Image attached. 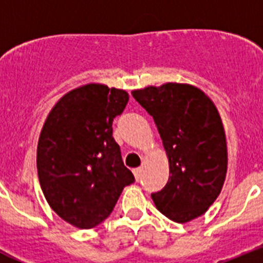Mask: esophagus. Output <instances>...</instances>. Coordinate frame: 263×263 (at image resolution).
Segmentation results:
<instances>
[{
    "mask_svg": "<svg viewBox=\"0 0 263 263\" xmlns=\"http://www.w3.org/2000/svg\"><path fill=\"white\" fill-rule=\"evenodd\" d=\"M133 174L134 176H136L137 180H138V179L141 178V175H142V167H137V168H134Z\"/></svg>",
    "mask_w": 263,
    "mask_h": 263,
    "instance_id": "34e87169",
    "label": "esophagus"
}]
</instances>
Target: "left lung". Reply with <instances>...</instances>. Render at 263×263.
Instances as JSON below:
<instances>
[{
    "instance_id": "1",
    "label": "left lung",
    "mask_w": 263,
    "mask_h": 263,
    "mask_svg": "<svg viewBox=\"0 0 263 263\" xmlns=\"http://www.w3.org/2000/svg\"><path fill=\"white\" fill-rule=\"evenodd\" d=\"M132 95L154 118L168 158V182L152 195L157 208L180 224L204 215L228 171L227 136L216 105L203 90L183 83L150 85Z\"/></svg>"
}]
</instances>
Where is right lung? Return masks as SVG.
I'll list each match as a JSON object with an SVG mask.
<instances>
[{
	"label": "right lung",
	"instance_id": "obj_1",
	"mask_svg": "<svg viewBox=\"0 0 263 263\" xmlns=\"http://www.w3.org/2000/svg\"><path fill=\"white\" fill-rule=\"evenodd\" d=\"M129 101L126 90L89 83L67 92L46 118L36 148L41 188L51 210L79 229L111 213L134 182L111 122Z\"/></svg>",
	"mask_w": 263,
	"mask_h": 263
}]
</instances>
